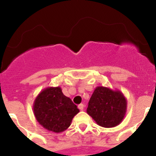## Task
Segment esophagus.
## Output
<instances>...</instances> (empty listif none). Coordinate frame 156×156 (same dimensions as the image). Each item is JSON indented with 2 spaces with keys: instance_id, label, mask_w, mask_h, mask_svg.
Masks as SVG:
<instances>
[{
  "instance_id": "34e87169",
  "label": "esophagus",
  "mask_w": 156,
  "mask_h": 156,
  "mask_svg": "<svg viewBox=\"0 0 156 156\" xmlns=\"http://www.w3.org/2000/svg\"><path fill=\"white\" fill-rule=\"evenodd\" d=\"M84 104H79V105H78V108H79L80 110H81V111L84 109Z\"/></svg>"
}]
</instances>
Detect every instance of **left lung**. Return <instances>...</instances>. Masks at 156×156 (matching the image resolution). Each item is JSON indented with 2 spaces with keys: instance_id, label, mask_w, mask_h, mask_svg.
<instances>
[{
  "instance_id": "left-lung-1",
  "label": "left lung",
  "mask_w": 156,
  "mask_h": 156,
  "mask_svg": "<svg viewBox=\"0 0 156 156\" xmlns=\"http://www.w3.org/2000/svg\"><path fill=\"white\" fill-rule=\"evenodd\" d=\"M126 112L127 100L122 92L103 86L95 88L87 108L97 125L107 128L119 125Z\"/></svg>"
}]
</instances>
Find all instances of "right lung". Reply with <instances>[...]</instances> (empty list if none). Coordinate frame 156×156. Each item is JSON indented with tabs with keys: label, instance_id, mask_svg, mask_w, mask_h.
I'll use <instances>...</instances> for the list:
<instances>
[{
	"label": "right lung",
	"instance_id": "add662e5",
	"mask_svg": "<svg viewBox=\"0 0 156 156\" xmlns=\"http://www.w3.org/2000/svg\"><path fill=\"white\" fill-rule=\"evenodd\" d=\"M33 112L42 127L49 131L61 133L70 126L79 109L69 97L62 94L60 87H49L36 97Z\"/></svg>",
	"mask_w": 156,
	"mask_h": 156
}]
</instances>
